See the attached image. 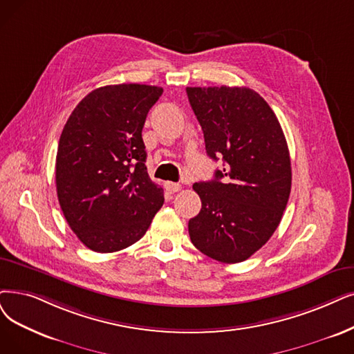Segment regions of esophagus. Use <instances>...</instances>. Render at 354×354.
<instances>
[{"instance_id":"esophagus-1","label":"esophagus","mask_w":354,"mask_h":354,"mask_svg":"<svg viewBox=\"0 0 354 354\" xmlns=\"http://www.w3.org/2000/svg\"><path fill=\"white\" fill-rule=\"evenodd\" d=\"M165 189L168 190V193H177V192L181 189V186L178 185V183L167 181V183H165Z\"/></svg>"}]
</instances>
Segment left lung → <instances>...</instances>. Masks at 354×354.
Returning <instances> with one entry per match:
<instances>
[{"label": "left lung", "instance_id": "left-lung-1", "mask_svg": "<svg viewBox=\"0 0 354 354\" xmlns=\"http://www.w3.org/2000/svg\"><path fill=\"white\" fill-rule=\"evenodd\" d=\"M206 152L223 160L215 178L194 183L202 209L189 221L193 245L221 263H241L260 250L286 209L292 167L274 111L247 87H187Z\"/></svg>", "mask_w": 354, "mask_h": 354}]
</instances>
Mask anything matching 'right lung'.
<instances>
[{
  "label": "right lung",
  "mask_w": 354,
  "mask_h": 354,
  "mask_svg": "<svg viewBox=\"0 0 354 354\" xmlns=\"http://www.w3.org/2000/svg\"><path fill=\"white\" fill-rule=\"evenodd\" d=\"M161 87L118 84L87 94L71 113L56 153V192L80 241L115 252L139 241L164 203L147 171L142 128Z\"/></svg>",
  "instance_id": "obj_1"
}]
</instances>
